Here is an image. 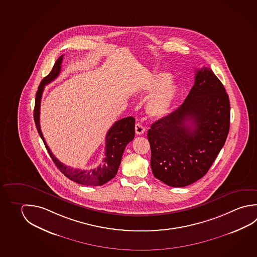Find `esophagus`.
Wrapping results in <instances>:
<instances>
[{
  "label": "esophagus",
  "instance_id": "obj_1",
  "mask_svg": "<svg viewBox=\"0 0 257 257\" xmlns=\"http://www.w3.org/2000/svg\"><path fill=\"white\" fill-rule=\"evenodd\" d=\"M135 131L137 135H142V134H144V133H145L146 128L143 126L142 124H140V123H137L135 126Z\"/></svg>",
  "mask_w": 257,
  "mask_h": 257
}]
</instances>
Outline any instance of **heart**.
Returning <instances> with one entry per match:
<instances>
[{"label": "heart", "instance_id": "1", "mask_svg": "<svg viewBox=\"0 0 257 257\" xmlns=\"http://www.w3.org/2000/svg\"><path fill=\"white\" fill-rule=\"evenodd\" d=\"M172 75L159 72L150 75L143 86V92L150 94L158 92L147 103L146 111L150 117L161 118L168 114L178 94V87L171 82Z\"/></svg>", "mask_w": 257, "mask_h": 257}]
</instances>
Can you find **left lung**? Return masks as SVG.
<instances>
[{"mask_svg":"<svg viewBox=\"0 0 257 257\" xmlns=\"http://www.w3.org/2000/svg\"><path fill=\"white\" fill-rule=\"evenodd\" d=\"M229 126L224 85L209 68L196 70L195 84L182 105L148 132L155 178L174 187L203 178L224 147Z\"/></svg>","mask_w":257,"mask_h":257,"instance_id":"8db88e82","label":"left lung"}]
</instances>
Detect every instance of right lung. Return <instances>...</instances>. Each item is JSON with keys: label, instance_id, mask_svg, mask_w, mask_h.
<instances>
[{"label": "right lung", "instance_id": "right-lung-1", "mask_svg": "<svg viewBox=\"0 0 257 257\" xmlns=\"http://www.w3.org/2000/svg\"><path fill=\"white\" fill-rule=\"evenodd\" d=\"M62 60L63 55H61L57 60L50 74L47 75L46 77L42 79L38 88L33 112L35 125L37 127L39 135L42 138V141L53 162L63 175L70 178V180L85 186H102L117 175V169L121 162L122 155L125 148L135 137V118L133 117L121 118L115 122L113 126L108 130L106 135L105 157L103 159L102 164L99 165L98 168L89 170H83L79 168H70L59 161L49 149L46 141L42 135L40 126V109L44 87L45 85L52 82V80H54L60 75Z\"/></svg>", "mask_w": 257, "mask_h": 257}]
</instances>
